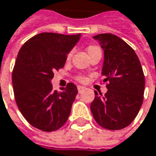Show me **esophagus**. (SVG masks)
Returning <instances> with one entry per match:
<instances>
[{
    "label": "esophagus",
    "instance_id": "esophagus-1",
    "mask_svg": "<svg viewBox=\"0 0 156 156\" xmlns=\"http://www.w3.org/2000/svg\"><path fill=\"white\" fill-rule=\"evenodd\" d=\"M84 89H85V87H82V86H78V90L79 93H81Z\"/></svg>",
    "mask_w": 156,
    "mask_h": 156
}]
</instances>
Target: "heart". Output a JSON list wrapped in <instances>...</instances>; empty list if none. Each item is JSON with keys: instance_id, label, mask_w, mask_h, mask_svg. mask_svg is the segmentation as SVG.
Segmentation results:
<instances>
[{"instance_id": "b5f03b06", "label": "heart", "mask_w": 156, "mask_h": 156, "mask_svg": "<svg viewBox=\"0 0 156 156\" xmlns=\"http://www.w3.org/2000/svg\"><path fill=\"white\" fill-rule=\"evenodd\" d=\"M87 50L88 55H91L92 53L97 52V51L101 50V49H100V48L98 47V46H97V45H89V46H87ZM71 57H72V51H69V52L67 54V58H66L67 61H69V60L71 58ZM76 79L78 80V82H81V83L86 82V80H87L86 77L83 76V75H78V76L76 77Z\"/></svg>"}]
</instances>
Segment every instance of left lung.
<instances>
[{"instance_id": "8db88e82", "label": "left lung", "mask_w": 156, "mask_h": 156, "mask_svg": "<svg viewBox=\"0 0 156 156\" xmlns=\"http://www.w3.org/2000/svg\"><path fill=\"white\" fill-rule=\"evenodd\" d=\"M94 39L104 49L102 75L108 90L104 96L95 92L90 109L100 126L120 130L133 122L143 104L144 71L135 50L116 35L102 33Z\"/></svg>"}]
</instances>
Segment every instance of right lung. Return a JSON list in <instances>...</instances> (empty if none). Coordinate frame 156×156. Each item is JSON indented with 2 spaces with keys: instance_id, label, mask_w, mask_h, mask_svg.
I'll list each match as a JSON object with an SVG mask.
<instances>
[{
  "instance_id": "1",
  "label": "right lung",
  "mask_w": 156,
  "mask_h": 156,
  "mask_svg": "<svg viewBox=\"0 0 156 156\" xmlns=\"http://www.w3.org/2000/svg\"><path fill=\"white\" fill-rule=\"evenodd\" d=\"M79 38L80 34L43 32L28 40L18 53L12 76L16 104L24 118L41 131L59 129L70 115L76 85L68 83L58 92L51 79Z\"/></svg>"
}]
</instances>
